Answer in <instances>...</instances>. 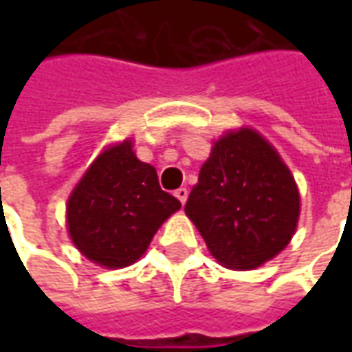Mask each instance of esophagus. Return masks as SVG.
Segmentation results:
<instances>
[{
	"label": "esophagus",
	"mask_w": 352,
	"mask_h": 352,
	"mask_svg": "<svg viewBox=\"0 0 352 352\" xmlns=\"http://www.w3.org/2000/svg\"><path fill=\"white\" fill-rule=\"evenodd\" d=\"M175 196L177 199H179V201L184 206V204H186V198H188V190H186V188H177Z\"/></svg>",
	"instance_id": "esophagus-1"
}]
</instances>
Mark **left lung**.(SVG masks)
Returning <instances> with one entry per match:
<instances>
[{
	"label": "left lung",
	"instance_id": "8db88e82",
	"mask_svg": "<svg viewBox=\"0 0 352 352\" xmlns=\"http://www.w3.org/2000/svg\"><path fill=\"white\" fill-rule=\"evenodd\" d=\"M184 211L222 265L252 270L292 239L300 194L277 151L241 128L214 143Z\"/></svg>",
	"mask_w": 352,
	"mask_h": 352
}]
</instances>
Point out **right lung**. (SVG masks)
<instances>
[{
	"instance_id": "1",
	"label": "right lung",
	"mask_w": 352,
	"mask_h": 352,
	"mask_svg": "<svg viewBox=\"0 0 352 352\" xmlns=\"http://www.w3.org/2000/svg\"><path fill=\"white\" fill-rule=\"evenodd\" d=\"M181 201L164 192L156 169L135 158L130 139L96 158L67 199V228L88 260L133 264Z\"/></svg>"
}]
</instances>
